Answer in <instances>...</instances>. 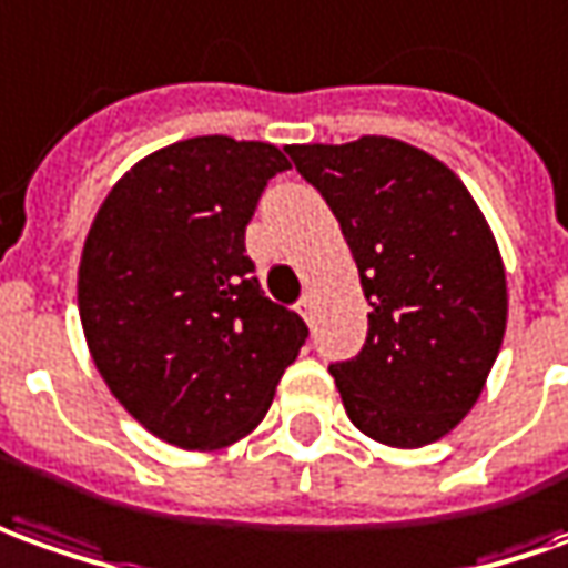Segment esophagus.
Wrapping results in <instances>:
<instances>
[{
    "instance_id": "esophagus-1",
    "label": "esophagus",
    "mask_w": 568,
    "mask_h": 568,
    "mask_svg": "<svg viewBox=\"0 0 568 568\" xmlns=\"http://www.w3.org/2000/svg\"><path fill=\"white\" fill-rule=\"evenodd\" d=\"M296 312H300V315H303L306 322H312V300H308V296H303V300L296 303Z\"/></svg>"
}]
</instances>
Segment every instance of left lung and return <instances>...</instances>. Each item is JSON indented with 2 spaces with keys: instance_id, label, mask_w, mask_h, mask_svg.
I'll use <instances>...</instances> for the list:
<instances>
[{
  "instance_id": "obj_1",
  "label": "left lung",
  "mask_w": 568,
  "mask_h": 568,
  "mask_svg": "<svg viewBox=\"0 0 568 568\" xmlns=\"http://www.w3.org/2000/svg\"><path fill=\"white\" fill-rule=\"evenodd\" d=\"M358 265L367 336L334 362L349 420L393 448L442 439L476 405L507 324L495 237L448 166L396 139L291 144Z\"/></svg>"
}]
</instances>
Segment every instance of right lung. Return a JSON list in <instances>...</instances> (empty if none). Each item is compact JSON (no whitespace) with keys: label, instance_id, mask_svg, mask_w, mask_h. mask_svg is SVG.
I'll use <instances>...</instances> for the list:
<instances>
[{"label":"right lung","instance_id":"1","mask_svg":"<svg viewBox=\"0 0 568 568\" xmlns=\"http://www.w3.org/2000/svg\"><path fill=\"white\" fill-rule=\"evenodd\" d=\"M275 144L201 135L135 163L89 229L80 322L116 402L158 439L222 448L265 417L308 327L262 293L244 234Z\"/></svg>","mask_w":568,"mask_h":568}]
</instances>
